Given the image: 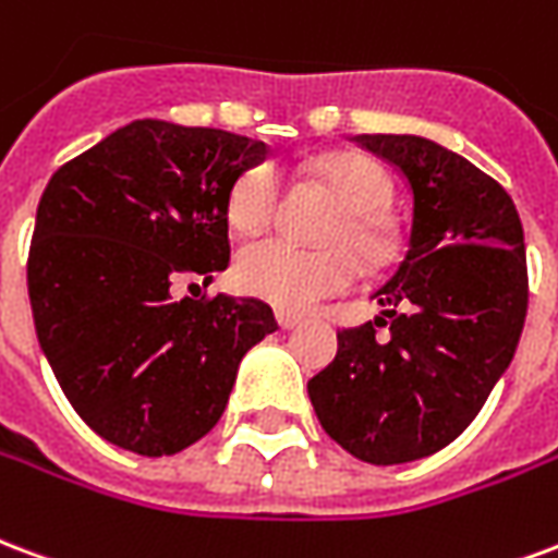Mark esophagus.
I'll return each mask as SVG.
<instances>
[{"mask_svg": "<svg viewBox=\"0 0 558 558\" xmlns=\"http://www.w3.org/2000/svg\"><path fill=\"white\" fill-rule=\"evenodd\" d=\"M276 320H279V327L282 329H294L303 318H300L296 312H284V308H279V312H276Z\"/></svg>", "mask_w": 558, "mask_h": 558, "instance_id": "esophagus-1", "label": "esophagus"}]
</instances>
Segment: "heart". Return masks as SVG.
<instances>
[{
    "label": "heart",
    "mask_w": 558,
    "mask_h": 558,
    "mask_svg": "<svg viewBox=\"0 0 558 558\" xmlns=\"http://www.w3.org/2000/svg\"><path fill=\"white\" fill-rule=\"evenodd\" d=\"M306 172L339 195L341 205L320 229L318 250H300L284 240H255L238 252L234 282L243 294L258 296L284 312H306L320 300L348 291L360 264L384 267L396 255V229L386 217L392 202L389 174L360 154H329L306 162ZM282 207V181L270 162L240 169L226 198V217L240 234L264 231Z\"/></svg>",
    "instance_id": "heart-1"
}]
</instances>
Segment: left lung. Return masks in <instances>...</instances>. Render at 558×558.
<instances>
[{
	"label": "left lung",
	"instance_id": "obj_1",
	"mask_svg": "<svg viewBox=\"0 0 558 558\" xmlns=\"http://www.w3.org/2000/svg\"><path fill=\"white\" fill-rule=\"evenodd\" d=\"M413 193L410 252L377 291L373 324L339 332L336 360L308 380L320 425L365 463L428 458L485 408L518 351L530 276L511 195L490 174L418 136H356Z\"/></svg>",
	"mask_w": 558,
	"mask_h": 558
}]
</instances>
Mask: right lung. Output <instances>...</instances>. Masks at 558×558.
<instances>
[{
	"label": "right lung",
	"instance_id": "right-lung-1",
	"mask_svg": "<svg viewBox=\"0 0 558 558\" xmlns=\"http://www.w3.org/2000/svg\"><path fill=\"white\" fill-rule=\"evenodd\" d=\"M264 148L145 118L64 162L40 195L26 264L35 332L104 440L148 458L202 440L243 353L279 329L262 300L172 296L174 282L229 267L226 198Z\"/></svg>",
	"mask_w": 558,
	"mask_h": 558
}]
</instances>
